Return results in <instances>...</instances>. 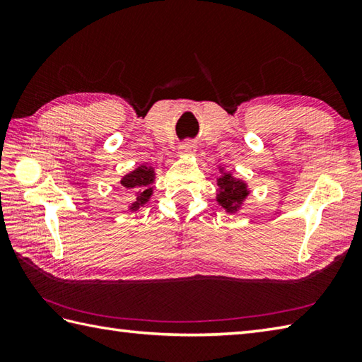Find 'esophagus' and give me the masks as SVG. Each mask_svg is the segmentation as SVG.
Instances as JSON below:
<instances>
[{
	"label": "esophagus",
	"mask_w": 362,
	"mask_h": 362,
	"mask_svg": "<svg viewBox=\"0 0 362 362\" xmlns=\"http://www.w3.org/2000/svg\"><path fill=\"white\" fill-rule=\"evenodd\" d=\"M180 151H182V153H194L196 152V144L191 143V141L183 143L180 146Z\"/></svg>",
	"instance_id": "obj_1"
}]
</instances>
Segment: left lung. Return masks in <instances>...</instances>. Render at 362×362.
<instances>
[{
  "label": "left lung",
  "mask_w": 362,
  "mask_h": 362,
  "mask_svg": "<svg viewBox=\"0 0 362 362\" xmlns=\"http://www.w3.org/2000/svg\"><path fill=\"white\" fill-rule=\"evenodd\" d=\"M218 187V202L228 213H233L240 209V205L249 194L245 183L243 180H236L235 177H232V174H224L219 177Z\"/></svg>",
  "instance_id": "1"
}]
</instances>
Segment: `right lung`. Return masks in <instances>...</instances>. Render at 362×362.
Masks as SVG:
<instances>
[{"mask_svg":"<svg viewBox=\"0 0 362 362\" xmlns=\"http://www.w3.org/2000/svg\"><path fill=\"white\" fill-rule=\"evenodd\" d=\"M153 168L141 165L138 166L135 171L129 173L122 177L121 185L126 189H132L135 196V202L130 205V210H138L141 205L149 201L152 194V183H153Z\"/></svg>","mask_w":362,"mask_h":362,"instance_id":"1","label":"right lung"}]
</instances>
